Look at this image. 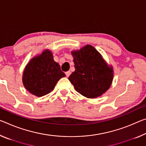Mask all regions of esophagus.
Here are the masks:
<instances>
[{"label":"esophagus","mask_w":146,"mask_h":146,"mask_svg":"<svg viewBox=\"0 0 146 146\" xmlns=\"http://www.w3.org/2000/svg\"><path fill=\"white\" fill-rule=\"evenodd\" d=\"M66 77H69V75H71V71H66Z\"/></svg>","instance_id":"esophagus-1"}]
</instances>
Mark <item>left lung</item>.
Masks as SVG:
<instances>
[{
  "label": "left lung",
  "instance_id": "obj_1",
  "mask_svg": "<svg viewBox=\"0 0 146 146\" xmlns=\"http://www.w3.org/2000/svg\"><path fill=\"white\" fill-rule=\"evenodd\" d=\"M71 54L75 70L69 80L76 91L88 98L101 96L112 84V67L107 66L100 53L92 45H87Z\"/></svg>",
  "mask_w": 146,
  "mask_h": 146
}]
</instances>
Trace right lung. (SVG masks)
Returning <instances> with one entry per match:
<instances>
[{
    "mask_svg": "<svg viewBox=\"0 0 146 146\" xmlns=\"http://www.w3.org/2000/svg\"><path fill=\"white\" fill-rule=\"evenodd\" d=\"M66 75L58 63L54 61L52 52L45 50L32 58L25 69L23 82L28 91L42 97L52 91L57 82Z\"/></svg>",
    "mask_w": 146,
    "mask_h": 146,
    "instance_id": "obj_1",
    "label": "right lung"
}]
</instances>
